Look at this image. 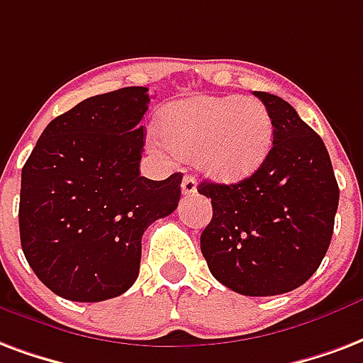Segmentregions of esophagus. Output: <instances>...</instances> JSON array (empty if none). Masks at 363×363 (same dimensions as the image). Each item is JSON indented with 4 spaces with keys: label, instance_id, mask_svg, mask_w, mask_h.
Returning a JSON list of instances; mask_svg holds the SVG:
<instances>
[{
    "label": "esophagus",
    "instance_id": "1",
    "mask_svg": "<svg viewBox=\"0 0 363 363\" xmlns=\"http://www.w3.org/2000/svg\"><path fill=\"white\" fill-rule=\"evenodd\" d=\"M181 189H182V194H184V196L194 194V192H196V179L192 177V174H186V177L182 179Z\"/></svg>",
    "mask_w": 363,
    "mask_h": 363
}]
</instances>
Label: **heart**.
Instances as JSON below:
<instances>
[{"label": "heart", "instance_id": "b5f03b06", "mask_svg": "<svg viewBox=\"0 0 363 363\" xmlns=\"http://www.w3.org/2000/svg\"><path fill=\"white\" fill-rule=\"evenodd\" d=\"M161 134L150 142L155 154L196 160L217 181H240L264 163L273 123L259 99L240 96L196 98L169 106Z\"/></svg>", "mask_w": 363, "mask_h": 363}]
</instances>
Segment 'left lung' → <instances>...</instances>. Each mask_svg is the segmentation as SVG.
I'll return each mask as SVG.
<instances>
[{"label":"left lung","instance_id":"8db88e82","mask_svg":"<svg viewBox=\"0 0 363 363\" xmlns=\"http://www.w3.org/2000/svg\"><path fill=\"white\" fill-rule=\"evenodd\" d=\"M273 123L264 163L235 184L203 181L213 217L200 236L211 275L244 296H275L304 284L331 244L339 184L321 136L279 96L254 92Z\"/></svg>","mask_w":363,"mask_h":363}]
</instances>
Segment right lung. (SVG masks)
Here are the masks:
<instances>
[{"label": "right lung", "instance_id": "right-lung-1", "mask_svg": "<svg viewBox=\"0 0 363 363\" xmlns=\"http://www.w3.org/2000/svg\"><path fill=\"white\" fill-rule=\"evenodd\" d=\"M150 94L128 86L59 115L21 174L18 229L36 277L72 302H101L138 277L142 235L181 200L182 174L140 177Z\"/></svg>", "mask_w": 363, "mask_h": 363}]
</instances>
